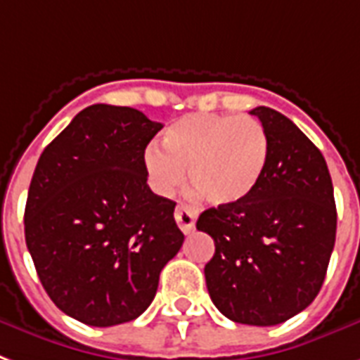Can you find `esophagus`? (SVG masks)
<instances>
[{"mask_svg":"<svg viewBox=\"0 0 360 360\" xmlns=\"http://www.w3.org/2000/svg\"><path fill=\"white\" fill-rule=\"evenodd\" d=\"M196 217H198V211L191 207V205L179 204L175 207V221H177V226L181 229V232H185V234H188L194 229Z\"/></svg>","mask_w":360,"mask_h":360,"instance_id":"esophagus-1","label":"esophagus"}]
</instances>
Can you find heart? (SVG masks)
Here are the masks:
<instances>
[{
	"label": "heart",
	"instance_id": "1",
	"mask_svg": "<svg viewBox=\"0 0 360 360\" xmlns=\"http://www.w3.org/2000/svg\"><path fill=\"white\" fill-rule=\"evenodd\" d=\"M162 147H147L143 164L158 194H174L188 181L213 205L241 204L255 192L268 166L270 141L251 117L192 113L166 128Z\"/></svg>",
	"mask_w": 360,
	"mask_h": 360
}]
</instances>
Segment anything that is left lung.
Wrapping results in <instances>:
<instances>
[{
  "label": "left lung",
  "mask_w": 360,
  "mask_h": 360,
  "mask_svg": "<svg viewBox=\"0 0 360 360\" xmlns=\"http://www.w3.org/2000/svg\"><path fill=\"white\" fill-rule=\"evenodd\" d=\"M270 141L259 186L236 205L210 207L196 229L215 241L205 283L234 323L279 325L314 302L336 241L333 179L321 150L285 115L255 107Z\"/></svg>",
  "instance_id": "obj_1"
}]
</instances>
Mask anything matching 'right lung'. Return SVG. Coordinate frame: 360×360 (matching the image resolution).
<instances>
[{
  "label": "right lung",
  "mask_w": 360,
  "mask_h": 360,
  "mask_svg": "<svg viewBox=\"0 0 360 360\" xmlns=\"http://www.w3.org/2000/svg\"><path fill=\"white\" fill-rule=\"evenodd\" d=\"M160 128L137 109L96 103L37 160L24 211L27 251L51 300L84 325L139 317L183 245L175 202L147 185L143 155Z\"/></svg>",
  "instance_id": "1"
}]
</instances>
